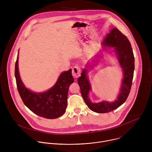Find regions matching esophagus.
<instances>
[{"label":"esophagus","instance_id":"esophagus-1","mask_svg":"<svg viewBox=\"0 0 152 152\" xmlns=\"http://www.w3.org/2000/svg\"><path fill=\"white\" fill-rule=\"evenodd\" d=\"M72 75L74 78H78L80 75V69L77 66L74 67L72 69Z\"/></svg>","mask_w":152,"mask_h":152}]
</instances>
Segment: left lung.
<instances>
[{
  "mask_svg": "<svg viewBox=\"0 0 152 152\" xmlns=\"http://www.w3.org/2000/svg\"><path fill=\"white\" fill-rule=\"evenodd\" d=\"M102 45L114 48V52L123 71V78L116 100L111 102L102 101L99 103H93L88 97L89 93L91 90V86L87 74L90 69L94 66V64L89 63L83 69L81 76L77 79L81 94L90 109L97 113L111 112L125 102L131 89L135 69V58L131 43L127 38L117 28H113L110 33L106 35Z\"/></svg>",
  "mask_w": 152,
  "mask_h": 152,
  "instance_id": "1",
  "label": "left lung"
}]
</instances>
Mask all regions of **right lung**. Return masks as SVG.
I'll return each instance as SVG.
<instances>
[{"label": "right lung", "instance_id": "add662e5", "mask_svg": "<svg viewBox=\"0 0 152 152\" xmlns=\"http://www.w3.org/2000/svg\"><path fill=\"white\" fill-rule=\"evenodd\" d=\"M18 53L15 65V77L19 94L24 104L38 116L54 119L62 115L66 111L70 85L74 82L72 69L61 73L51 88L42 93L28 89L21 79L18 67Z\"/></svg>", "mask_w": 152, "mask_h": 152}]
</instances>
